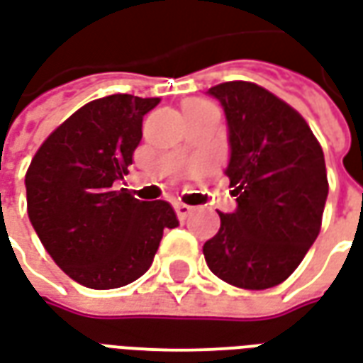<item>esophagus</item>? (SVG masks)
Wrapping results in <instances>:
<instances>
[{
	"instance_id": "34e87169",
	"label": "esophagus",
	"mask_w": 363,
	"mask_h": 363,
	"mask_svg": "<svg viewBox=\"0 0 363 363\" xmlns=\"http://www.w3.org/2000/svg\"><path fill=\"white\" fill-rule=\"evenodd\" d=\"M174 212H177V216H179V220L184 221L186 218H189L190 213H192V208L186 204H177L174 206Z\"/></svg>"
}]
</instances>
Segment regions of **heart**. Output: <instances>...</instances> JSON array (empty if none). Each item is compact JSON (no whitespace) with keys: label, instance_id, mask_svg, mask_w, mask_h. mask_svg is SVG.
I'll list each match as a JSON object with an SVG mask.
<instances>
[{"label":"heart","instance_id":"obj_1","mask_svg":"<svg viewBox=\"0 0 363 363\" xmlns=\"http://www.w3.org/2000/svg\"><path fill=\"white\" fill-rule=\"evenodd\" d=\"M206 106H210V104L206 103V101H189V103L184 104V112H190V111H200V108H206Z\"/></svg>","mask_w":363,"mask_h":363}]
</instances>
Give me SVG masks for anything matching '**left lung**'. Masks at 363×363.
Wrapping results in <instances>:
<instances>
[{"label":"left lung","instance_id":"1","mask_svg":"<svg viewBox=\"0 0 363 363\" xmlns=\"http://www.w3.org/2000/svg\"><path fill=\"white\" fill-rule=\"evenodd\" d=\"M228 120L229 177L237 208L220 213V231L204 243L206 264L243 289L278 286L319 235L328 182L311 128L289 104L255 83L208 89Z\"/></svg>","mask_w":363,"mask_h":363}]
</instances>
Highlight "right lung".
Here are the masks:
<instances>
[{"mask_svg":"<svg viewBox=\"0 0 363 363\" xmlns=\"http://www.w3.org/2000/svg\"><path fill=\"white\" fill-rule=\"evenodd\" d=\"M161 99L91 101L52 132L30 161L28 220L54 262L85 288H122L153 262L163 229L179 225L165 200L116 190L142 142L143 116Z\"/></svg>","mask_w":363,"mask_h":363,"instance_id":"1","label":"right lung"}]
</instances>
